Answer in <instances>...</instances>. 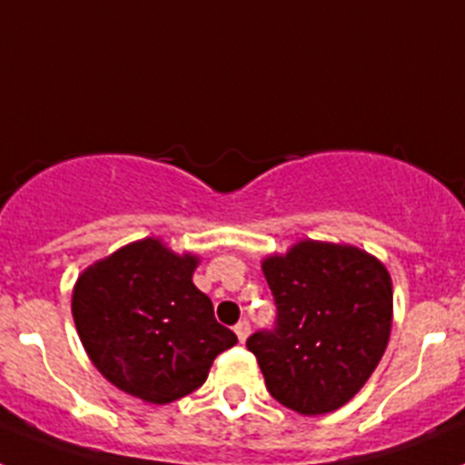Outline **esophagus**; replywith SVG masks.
Wrapping results in <instances>:
<instances>
[{
	"mask_svg": "<svg viewBox=\"0 0 465 465\" xmlns=\"http://www.w3.org/2000/svg\"><path fill=\"white\" fill-rule=\"evenodd\" d=\"M249 332H252V326H249V322H240L235 326V335H237V340H240V342H246Z\"/></svg>",
	"mask_w": 465,
	"mask_h": 465,
	"instance_id": "34e87169",
	"label": "esophagus"
}]
</instances>
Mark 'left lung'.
Returning <instances> with one entry per match:
<instances>
[{
    "label": "left lung",
    "instance_id": "8db88e82",
    "mask_svg": "<svg viewBox=\"0 0 465 465\" xmlns=\"http://www.w3.org/2000/svg\"><path fill=\"white\" fill-rule=\"evenodd\" d=\"M262 274L277 305L272 331L246 340L265 386L300 414L342 408L381 361L393 319L386 268L349 244L305 240L268 256Z\"/></svg>",
    "mask_w": 465,
    "mask_h": 465
}]
</instances>
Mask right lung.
<instances>
[{"label": "right lung", "mask_w": 465, "mask_h": 465, "mask_svg": "<svg viewBox=\"0 0 465 465\" xmlns=\"http://www.w3.org/2000/svg\"><path fill=\"white\" fill-rule=\"evenodd\" d=\"M200 258L153 237L93 262L76 279L72 314L90 361L121 391L165 405L204 384L237 342L193 283Z\"/></svg>", "instance_id": "add662e5"}]
</instances>
